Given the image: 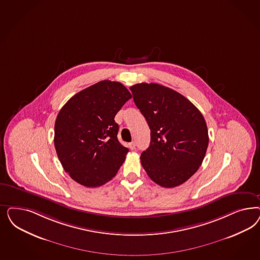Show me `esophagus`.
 <instances>
[{
  "label": "esophagus",
  "instance_id": "1",
  "mask_svg": "<svg viewBox=\"0 0 260 260\" xmlns=\"http://www.w3.org/2000/svg\"><path fill=\"white\" fill-rule=\"evenodd\" d=\"M128 145H129V148L131 150H134L135 148H136V143H135V142H131Z\"/></svg>",
  "mask_w": 260,
  "mask_h": 260
}]
</instances>
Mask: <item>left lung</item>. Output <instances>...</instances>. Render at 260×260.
<instances>
[{
	"instance_id": "1",
	"label": "left lung",
	"mask_w": 260,
	"mask_h": 260,
	"mask_svg": "<svg viewBox=\"0 0 260 260\" xmlns=\"http://www.w3.org/2000/svg\"><path fill=\"white\" fill-rule=\"evenodd\" d=\"M138 109L150 128V145L141 155L153 182L171 188L199 169L209 145L201 112L183 94L157 83L130 87Z\"/></svg>"
}]
</instances>
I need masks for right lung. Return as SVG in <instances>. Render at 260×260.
<instances>
[{
  "label": "right lung",
  "instance_id": "right-lung-1",
  "mask_svg": "<svg viewBox=\"0 0 260 260\" xmlns=\"http://www.w3.org/2000/svg\"><path fill=\"white\" fill-rule=\"evenodd\" d=\"M132 98L119 82L103 80L72 96L59 111L54 146L76 183L98 187L116 176L129 149L117 140V112Z\"/></svg>",
  "mask_w": 260,
  "mask_h": 260
}]
</instances>
